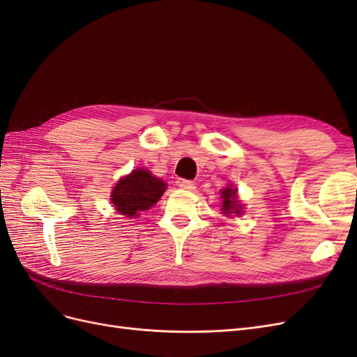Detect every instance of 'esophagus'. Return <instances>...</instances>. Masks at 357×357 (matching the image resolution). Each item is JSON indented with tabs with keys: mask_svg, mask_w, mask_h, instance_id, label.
<instances>
[{
	"mask_svg": "<svg viewBox=\"0 0 357 357\" xmlns=\"http://www.w3.org/2000/svg\"><path fill=\"white\" fill-rule=\"evenodd\" d=\"M178 188L180 189H185V190H193V189H195V186H193V183L189 181V180H180L178 181Z\"/></svg>",
	"mask_w": 357,
	"mask_h": 357,
	"instance_id": "34e87169",
	"label": "esophagus"
}]
</instances>
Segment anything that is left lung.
I'll return each mask as SVG.
<instances>
[{"mask_svg":"<svg viewBox=\"0 0 357 357\" xmlns=\"http://www.w3.org/2000/svg\"><path fill=\"white\" fill-rule=\"evenodd\" d=\"M222 211L226 215L231 214H241L243 211V204L238 199V193H236V189L232 188V185L226 186L222 189Z\"/></svg>","mask_w":357,"mask_h":357,"instance_id":"left-lung-1","label":"left lung"}]
</instances>
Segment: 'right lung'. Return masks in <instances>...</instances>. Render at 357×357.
I'll return each instance as SVG.
<instances>
[{
    "label": "right lung",
    "mask_w": 357,
    "mask_h": 357,
    "mask_svg": "<svg viewBox=\"0 0 357 357\" xmlns=\"http://www.w3.org/2000/svg\"><path fill=\"white\" fill-rule=\"evenodd\" d=\"M167 189V183L149 169L138 168L116 183L112 204L125 218H137L139 211L152 208Z\"/></svg>",
    "instance_id": "add662e5"
}]
</instances>
